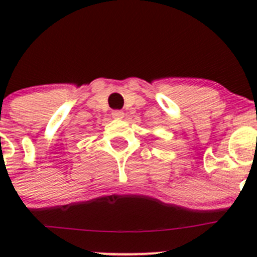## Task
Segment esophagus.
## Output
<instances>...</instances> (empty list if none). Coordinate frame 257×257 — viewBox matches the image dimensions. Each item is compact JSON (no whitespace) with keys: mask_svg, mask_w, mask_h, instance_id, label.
I'll list each match as a JSON object with an SVG mask.
<instances>
[{"mask_svg":"<svg viewBox=\"0 0 257 257\" xmlns=\"http://www.w3.org/2000/svg\"><path fill=\"white\" fill-rule=\"evenodd\" d=\"M112 116L114 119H121L124 116V113L121 110H114L112 113Z\"/></svg>","mask_w":257,"mask_h":257,"instance_id":"1","label":"esophagus"}]
</instances>
